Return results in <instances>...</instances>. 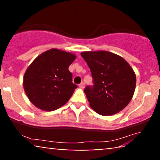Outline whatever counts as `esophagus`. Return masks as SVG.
<instances>
[{
	"mask_svg": "<svg viewBox=\"0 0 160 160\" xmlns=\"http://www.w3.org/2000/svg\"><path fill=\"white\" fill-rule=\"evenodd\" d=\"M78 87H80V88H84V87H85V84L84 82H82L81 83V84H79V85H78Z\"/></svg>",
	"mask_w": 160,
	"mask_h": 160,
	"instance_id": "esophagus-1",
	"label": "esophagus"
}]
</instances>
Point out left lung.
Segmentation results:
<instances>
[{
    "mask_svg": "<svg viewBox=\"0 0 160 160\" xmlns=\"http://www.w3.org/2000/svg\"><path fill=\"white\" fill-rule=\"evenodd\" d=\"M81 55L93 79V86H87L84 90L91 108L102 116L123 110L132 100L136 85L135 73L129 63L106 51L84 52Z\"/></svg>",
    "mask_w": 160,
    "mask_h": 160,
    "instance_id": "left-lung-1",
    "label": "left lung"
}]
</instances>
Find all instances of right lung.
Masks as SVG:
<instances>
[{
	"mask_svg": "<svg viewBox=\"0 0 160 160\" xmlns=\"http://www.w3.org/2000/svg\"><path fill=\"white\" fill-rule=\"evenodd\" d=\"M75 54L62 50H47L35 59L23 78L30 101L39 109L51 111L68 101L77 86L72 82L68 67Z\"/></svg>",
	"mask_w": 160,
	"mask_h": 160,
	"instance_id": "add662e5",
	"label": "right lung"
}]
</instances>
